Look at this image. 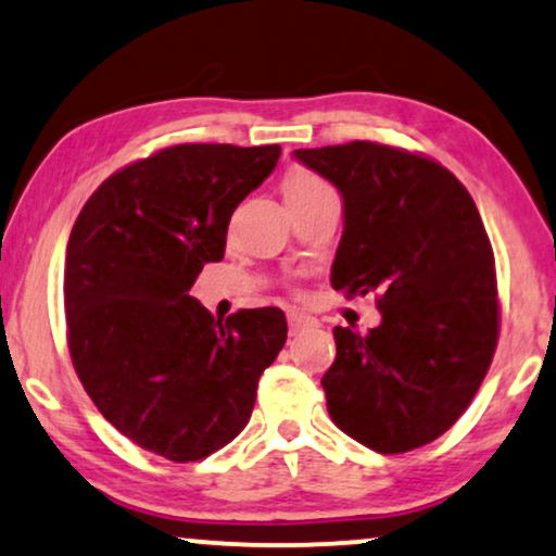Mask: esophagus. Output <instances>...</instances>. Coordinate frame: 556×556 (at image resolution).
<instances>
[{
  "instance_id": "obj_1",
  "label": "esophagus",
  "mask_w": 556,
  "mask_h": 556,
  "mask_svg": "<svg viewBox=\"0 0 556 556\" xmlns=\"http://www.w3.org/2000/svg\"><path fill=\"white\" fill-rule=\"evenodd\" d=\"M315 320L313 317H307V315H302V313H287V325H290V336H298L300 330H305V328H309V325H313Z\"/></svg>"
}]
</instances>
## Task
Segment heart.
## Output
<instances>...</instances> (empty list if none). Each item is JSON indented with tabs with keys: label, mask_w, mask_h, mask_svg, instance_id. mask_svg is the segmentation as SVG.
Here are the masks:
<instances>
[{
	"label": "heart",
	"mask_w": 556,
	"mask_h": 556,
	"mask_svg": "<svg viewBox=\"0 0 556 556\" xmlns=\"http://www.w3.org/2000/svg\"><path fill=\"white\" fill-rule=\"evenodd\" d=\"M323 192H330L328 185H325L320 177L307 173V169H302V167H292L282 180V195H285L287 205L309 201V198L323 195Z\"/></svg>",
	"instance_id": "b5f03b06"
}]
</instances>
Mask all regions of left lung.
<instances>
[{"mask_svg":"<svg viewBox=\"0 0 556 556\" xmlns=\"http://www.w3.org/2000/svg\"><path fill=\"white\" fill-rule=\"evenodd\" d=\"M343 195L332 290L376 294L381 325L336 328L323 376L330 419L376 453L438 440L468 409L498 343L495 262L465 185L399 147L294 152Z\"/></svg>","mask_w":556,"mask_h":556,"instance_id":"left-lung-1","label":"left lung"}]
</instances>
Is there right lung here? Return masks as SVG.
Instances as JSON below:
<instances>
[{"mask_svg": "<svg viewBox=\"0 0 556 556\" xmlns=\"http://www.w3.org/2000/svg\"><path fill=\"white\" fill-rule=\"evenodd\" d=\"M282 147L175 144L106 177L65 249L73 366L135 445L195 463L247 427L258 376L287 340L279 307L216 320L190 287L220 262L231 213Z\"/></svg>", "mask_w": 556, "mask_h": 556, "instance_id": "1", "label": "right lung"}]
</instances>
